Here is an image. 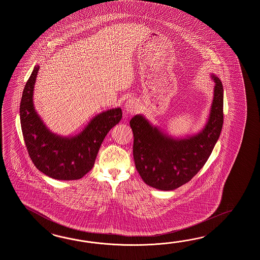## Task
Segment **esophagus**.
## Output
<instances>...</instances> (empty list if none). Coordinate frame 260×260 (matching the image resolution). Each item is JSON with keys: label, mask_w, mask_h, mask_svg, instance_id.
Here are the masks:
<instances>
[{"label": "esophagus", "mask_w": 260, "mask_h": 260, "mask_svg": "<svg viewBox=\"0 0 260 260\" xmlns=\"http://www.w3.org/2000/svg\"><path fill=\"white\" fill-rule=\"evenodd\" d=\"M125 110L127 113L134 114L138 111V102L135 99H128L125 103Z\"/></svg>", "instance_id": "34e87169"}]
</instances>
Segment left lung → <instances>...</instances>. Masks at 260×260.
<instances>
[{
    "label": "left lung",
    "instance_id": "8db88e82",
    "mask_svg": "<svg viewBox=\"0 0 260 260\" xmlns=\"http://www.w3.org/2000/svg\"><path fill=\"white\" fill-rule=\"evenodd\" d=\"M206 127L197 135L173 139L153 127L140 114L129 125L133 133V158L136 169L147 185L171 190L189 182L208 160L222 132L223 89L218 77Z\"/></svg>",
    "mask_w": 260,
    "mask_h": 260
}]
</instances>
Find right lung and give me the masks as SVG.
<instances>
[{
  "label": "right lung",
  "instance_id": "add662e5",
  "mask_svg": "<svg viewBox=\"0 0 260 260\" xmlns=\"http://www.w3.org/2000/svg\"><path fill=\"white\" fill-rule=\"evenodd\" d=\"M39 67L36 66L23 89L19 106L20 125L32 164L48 177L74 180L94 166L102 141L122 118L120 108L98 114L79 135L66 138L51 133L38 116L32 92Z\"/></svg>",
  "mask_w": 260,
  "mask_h": 260
}]
</instances>
